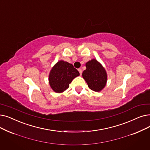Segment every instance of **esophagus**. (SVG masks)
Masks as SVG:
<instances>
[{
    "instance_id": "1",
    "label": "esophagus",
    "mask_w": 150,
    "mask_h": 150,
    "mask_svg": "<svg viewBox=\"0 0 150 150\" xmlns=\"http://www.w3.org/2000/svg\"><path fill=\"white\" fill-rule=\"evenodd\" d=\"M78 70H79V71L80 72V75L82 74V72H83V70H82V69H78Z\"/></svg>"
}]
</instances>
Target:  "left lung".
<instances>
[{"label": "left lung", "instance_id": "obj_1", "mask_svg": "<svg viewBox=\"0 0 150 150\" xmlns=\"http://www.w3.org/2000/svg\"><path fill=\"white\" fill-rule=\"evenodd\" d=\"M86 69L82 74L83 79L86 81L88 87L96 92L105 87L107 82V73L102 65L96 59L86 64Z\"/></svg>", "mask_w": 150, "mask_h": 150}]
</instances>
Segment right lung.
Masks as SVG:
<instances>
[{
  "label": "right lung",
  "mask_w": 150,
  "mask_h": 150,
  "mask_svg": "<svg viewBox=\"0 0 150 150\" xmlns=\"http://www.w3.org/2000/svg\"><path fill=\"white\" fill-rule=\"evenodd\" d=\"M80 75L72 64L60 61L51 69L49 82L51 88L56 93H62L69 87V84L77 76Z\"/></svg>",
  "instance_id": "right-lung-1"
}]
</instances>
